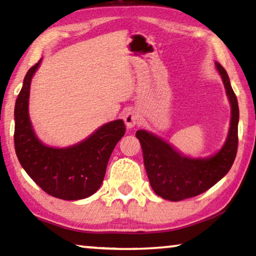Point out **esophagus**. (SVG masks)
I'll return each instance as SVG.
<instances>
[{
	"mask_svg": "<svg viewBox=\"0 0 256 256\" xmlns=\"http://www.w3.org/2000/svg\"><path fill=\"white\" fill-rule=\"evenodd\" d=\"M124 120L126 126H127V128L135 127V126L140 122V115L138 113V110H132V108L128 110L127 112H126Z\"/></svg>",
	"mask_w": 256,
	"mask_h": 256,
	"instance_id": "esophagus-1",
	"label": "esophagus"
}]
</instances>
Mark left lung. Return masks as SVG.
<instances>
[{
  "mask_svg": "<svg viewBox=\"0 0 256 256\" xmlns=\"http://www.w3.org/2000/svg\"><path fill=\"white\" fill-rule=\"evenodd\" d=\"M216 66L222 78L232 113L226 142L216 155L188 158L158 136L146 130L136 132L150 185L157 196L168 200L180 202L208 191L228 172L236 160L239 107L225 68L219 62Z\"/></svg>",
  "mask_w": 256,
  "mask_h": 256,
  "instance_id": "8db88e82",
  "label": "left lung"
}]
</instances>
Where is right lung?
I'll return each instance as SVG.
<instances>
[{"instance_id": "1", "label": "right lung", "mask_w": 256, "mask_h": 256, "mask_svg": "<svg viewBox=\"0 0 256 256\" xmlns=\"http://www.w3.org/2000/svg\"><path fill=\"white\" fill-rule=\"evenodd\" d=\"M40 60L28 71L15 104V150L20 166L34 183L52 197L78 200L96 194L101 186L107 163L126 132L122 120L104 124L90 138L68 148L43 144L29 118V93Z\"/></svg>"}]
</instances>
